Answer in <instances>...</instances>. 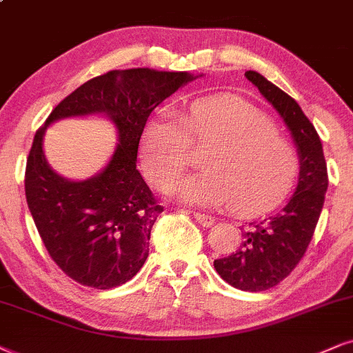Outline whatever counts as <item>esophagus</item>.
Here are the masks:
<instances>
[{"instance_id":"obj_1","label":"esophagus","mask_w":353,"mask_h":353,"mask_svg":"<svg viewBox=\"0 0 353 353\" xmlns=\"http://www.w3.org/2000/svg\"><path fill=\"white\" fill-rule=\"evenodd\" d=\"M194 219H196V223L199 225H203V228H210V225L214 224V217L203 214V212H194Z\"/></svg>"}]
</instances>
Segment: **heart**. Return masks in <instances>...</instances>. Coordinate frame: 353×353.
Returning <instances> with one entry per match:
<instances>
[{
	"label": "heart",
	"mask_w": 353,
	"mask_h": 353,
	"mask_svg": "<svg viewBox=\"0 0 353 353\" xmlns=\"http://www.w3.org/2000/svg\"><path fill=\"white\" fill-rule=\"evenodd\" d=\"M203 172L168 188L180 201L229 208L242 216L276 210L296 185L301 160L262 111L239 98L194 101L180 119L157 116L142 134L141 159L152 183L168 185L204 149Z\"/></svg>",
	"instance_id": "heart-1"
}]
</instances>
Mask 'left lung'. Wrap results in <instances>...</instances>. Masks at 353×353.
<instances>
[{
    "instance_id": "obj_1",
    "label": "left lung",
    "mask_w": 353,
    "mask_h": 353,
    "mask_svg": "<svg viewBox=\"0 0 353 353\" xmlns=\"http://www.w3.org/2000/svg\"><path fill=\"white\" fill-rule=\"evenodd\" d=\"M245 77L280 112L301 160L298 188L283 211L247 224L241 247L214 260L216 272L234 288L265 291L285 280L306 254L323 211L329 176L323 143L299 104L260 73L249 70Z\"/></svg>"
}]
</instances>
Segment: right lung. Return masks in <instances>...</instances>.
<instances>
[{"mask_svg": "<svg viewBox=\"0 0 353 353\" xmlns=\"http://www.w3.org/2000/svg\"><path fill=\"white\" fill-rule=\"evenodd\" d=\"M193 80L183 72L111 70L62 99L37 129L26 163V199L43 245L67 276L110 290L129 281L149 256L150 230L163 206L137 170V150L150 112ZM104 112L117 124L120 145L99 176L68 182L51 172L41 136L57 119Z\"/></svg>", "mask_w": 353, "mask_h": 353, "instance_id": "1", "label": "right lung"}]
</instances>
